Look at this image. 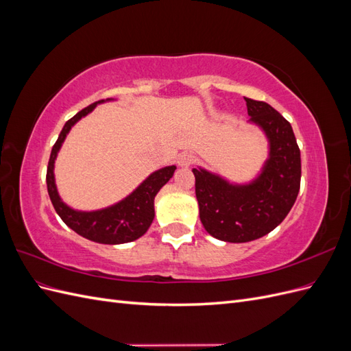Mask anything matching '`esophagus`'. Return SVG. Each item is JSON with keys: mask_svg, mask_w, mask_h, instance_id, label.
I'll list each match as a JSON object with an SVG mask.
<instances>
[{"mask_svg": "<svg viewBox=\"0 0 351 351\" xmlns=\"http://www.w3.org/2000/svg\"><path fill=\"white\" fill-rule=\"evenodd\" d=\"M195 162H196V156L192 155V154H189V152L180 154L178 158H177V164L180 167H190V165H193Z\"/></svg>", "mask_w": 351, "mask_h": 351, "instance_id": "1", "label": "esophagus"}]
</instances>
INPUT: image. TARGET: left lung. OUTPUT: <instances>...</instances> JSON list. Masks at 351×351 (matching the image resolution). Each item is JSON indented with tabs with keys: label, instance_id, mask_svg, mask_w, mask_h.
<instances>
[{
	"label": "left lung",
	"instance_id": "left-lung-1",
	"mask_svg": "<svg viewBox=\"0 0 351 351\" xmlns=\"http://www.w3.org/2000/svg\"><path fill=\"white\" fill-rule=\"evenodd\" d=\"M250 123L269 142V158L249 184H231L204 168H193L199 217L212 237L246 243L278 227L300 190L302 161L291 124L269 104L244 98Z\"/></svg>",
	"mask_w": 351,
	"mask_h": 351
}]
</instances>
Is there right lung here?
<instances>
[{"label": "right lung", "mask_w": 351, "mask_h": 351, "mask_svg": "<svg viewBox=\"0 0 351 351\" xmlns=\"http://www.w3.org/2000/svg\"><path fill=\"white\" fill-rule=\"evenodd\" d=\"M101 102H104V99L93 102L89 107L83 108L76 115L71 117L64 124V127H62L56 145L52 146L48 161L47 187L49 199L52 205H54L57 214L64 221V224L69 226L73 231H76L79 236L102 244H121L142 237L147 228L151 227L155 217L154 199L159 190H161V187L167 184L168 180L173 177L176 165H169L152 173L133 193H130L125 199L112 206L92 212H82L67 206L57 192L54 178L56 158L71 127L82 117L92 112L93 108Z\"/></svg>", "instance_id": "1"}]
</instances>
